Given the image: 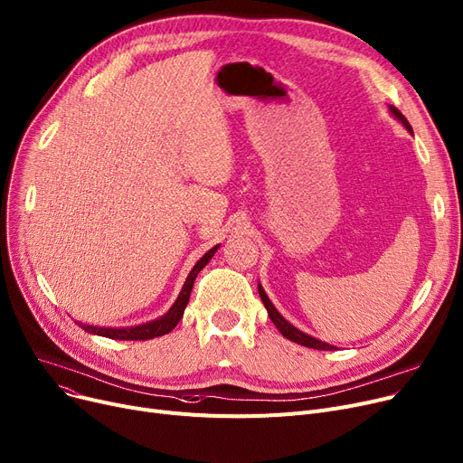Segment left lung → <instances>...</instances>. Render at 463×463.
Listing matches in <instances>:
<instances>
[{"label": "left lung", "mask_w": 463, "mask_h": 463, "mask_svg": "<svg viewBox=\"0 0 463 463\" xmlns=\"http://www.w3.org/2000/svg\"><path fill=\"white\" fill-rule=\"evenodd\" d=\"M391 112L402 121V124L412 133V129H411V126H409V121H407V118L398 110V109H394V107H391ZM259 295H260V300H262V304H264V307H266V311H269V315H270V319H272V323L276 325V328L283 334V337H287V339H290V342H295V344H298V345H304V347H309V349H317V351H332V349H335L334 345H328V344H325V342H319V339H315V337H311V335H307V334H304V332H300L298 328H295L293 325L290 323H287L281 315L278 313V309L274 307V304L269 300V297H266V293H264V288L259 285Z\"/></svg>", "instance_id": "left-lung-1"}]
</instances>
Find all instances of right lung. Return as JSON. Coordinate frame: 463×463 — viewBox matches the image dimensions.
Returning a JSON list of instances; mask_svg holds the SVG:
<instances>
[{
    "mask_svg": "<svg viewBox=\"0 0 463 463\" xmlns=\"http://www.w3.org/2000/svg\"><path fill=\"white\" fill-rule=\"evenodd\" d=\"M217 251V246L212 248L208 253H204V257L193 266V270L189 272L180 295L176 298V302L173 304V307H170L163 317L156 319V321H150L146 325H138V326H131V328H103V326H91V325H82L79 323V326H82V330L90 332V334H97V335H103V337H110V339H126V342H144V339H152V337H159V335H165L168 334L170 330H173L184 315V309L189 302V295H191V288H193V283L194 279H197V274L204 269V266L208 264V260L213 257V253Z\"/></svg>",
    "mask_w": 463,
    "mask_h": 463,
    "instance_id": "1",
    "label": "right lung"
}]
</instances>
